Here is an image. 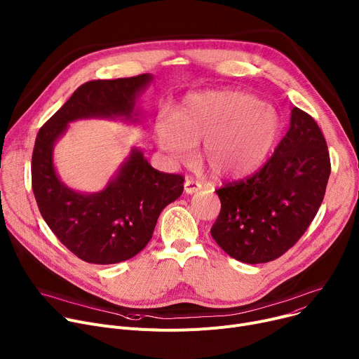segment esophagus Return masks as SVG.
Instances as JSON below:
<instances>
[{
    "instance_id": "esophagus-1",
    "label": "esophagus",
    "mask_w": 359,
    "mask_h": 359,
    "mask_svg": "<svg viewBox=\"0 0 359 359\" xmlns=\"http://www.w3.org/2000/svg\"><path fill=\"white\" fill-rule=\"evenodd\" d=\"M200 189H201V185L198 182L189 181V180H187L184 182V192H185V194H194V192H198Z\"/></svg>"
}]
</instances>
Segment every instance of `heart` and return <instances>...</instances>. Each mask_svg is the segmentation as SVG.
<instances>
[{"mask_svg": "<svg viewBox=\"0 0 359 359\" xmlns=\"http://www.w3.org/2000/svg\"><path fill=\"white\" fill-rule=\"evenodd\" d=\"M282 121L271 104L236 90H207L185 97L177 114L163 110L155 121L158 147L175 162L201 143L200 162L219 180H241L271 155Z\"/></svg>", "mask_w": 359, "mask_h": 359, "instance_id": "obj_1", "label": "heart"}]
</instances>
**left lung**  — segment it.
Instances as JSON below:
<instances>
[{
	"label": "left lung",
	"mask_w": 359,
	"mask_h": 359,
	"mask_svg": "<svg viewBox=\"0 0 359 359\" xmlns=\"http://www.w3.org/2000/svg\"><path fill=\"white\" fill-rule=\"evenodd\" d=\"M330 161L315 119L293 107L290 126L264 167L217 189L222 210L211 236L233 259L267 263L306 231L326 191Z\"/></svg>",
	"instance_id": "left-lung-1"
}]
</instances>
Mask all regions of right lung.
<instances>
[{
  "mask_svg": "<svg viewBox=\"0 0 359 359\" xmlns=\"http://www.w3.org/2000/svg\"><path fill=\"white\" fill-rule=\"evenodd\" d=\"M154 79L145 73L81 85L39 130L32 180L39 210L50 230L79 259L115 264L140 253L149 243L161 211L184 189V178L152 168L144 152L132 148L118 172L99 192H79L57 175L54 144L80 119L140 122L137 97Z\"/></svg>",
  "mask_w": 359,
  "mask_h": 359,
  "instance_id": "obj_1",
  "label": "right lung"
}]
</instances>
